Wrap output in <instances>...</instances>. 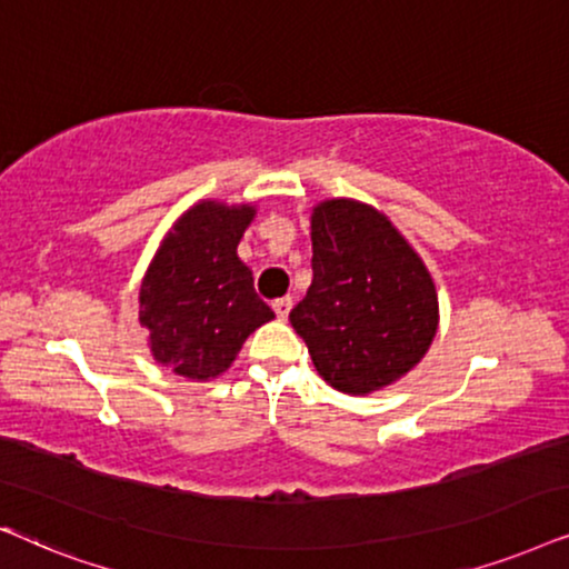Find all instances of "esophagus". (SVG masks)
Segmentation results:
<instances>
[{"mask_svg":"<svg viewBox=\"0 0 569 569\" xmlns=\"http://www.w3.org/2000/svg\"><path fill=\"white\" fill-rule=\"evenodd\" d=\"M291 307H293V299L291 297H283V299L272 301V309H276L278 320H286V317H289V312H291Z\"/></svg>","mask_w":569,"mask_h":569,"instance_id":"1","label":"esophagus"}]
</instances>
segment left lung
Instances as JSON below:
<instances>
[{
	"label": "left lung",
	"instance_id": "8db88e82",
	"mask_svg": "<svg viewBox=\"0 0 569 569\" xmlns=\"http://www.w3.org/2000/svg\"><path fill=\"white\" fill-rule=\"evenodd\" d=\"M312 270L289 320L330 388L369 396L427 356L439 328L435 280L388 216L351 197L317 202Z\"/></svg>",
	"mask_w": 569,
	"mask_h": 569
}]
</instances>
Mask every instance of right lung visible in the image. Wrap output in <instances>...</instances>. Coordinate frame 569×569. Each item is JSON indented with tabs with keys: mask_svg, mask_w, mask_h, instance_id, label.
Returning a JSON list of instances; mask_svg holds the SVG:
<instances>
[{
	"mask_svg": "<svg viewBox=\"0 0 569 569\" xmlns=\"http://www.w3.org/2000/svg\"><path fill=\"white\" fill-rule=\"evenodd\" d=\"M257 206L200 200L158 244L140 283L138 315L150 353L173 375L210 382L237 361L244 340L270 322L237 247Z\"/></svg>",
	"mask_w": 569,
	"mask_h": 569,
	"instance_id": "1",
	"label": "right lung"
}]
</instances>
